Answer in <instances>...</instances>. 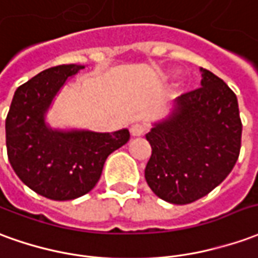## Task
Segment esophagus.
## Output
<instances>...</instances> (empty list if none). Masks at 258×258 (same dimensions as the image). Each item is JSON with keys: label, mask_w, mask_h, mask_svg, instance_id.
I'll list each match as a JSON object with an SVG mask.
<instances>
[{"label": "esophagus", "mask_w": 258, "mask_h": 258, "mask_svg": "<svg viewBox=\"0 0 258 258\" xmlns=\"http://www.w3.org/2000/svg\"><path fill=\"white\" fill-rule=\"evenodd\" d=\"M131 134L134 135V137H140V135H142L145 131H147V127L144 125V124H140V123H135L131 125Z\"/></svg>", "instance_id": "esophagus-1"}]
</instances>
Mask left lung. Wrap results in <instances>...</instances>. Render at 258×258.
I'll list each match as a JSON object with an SVG mask.
<instances>
[{"mask_svg": "<svg viewBox=\"0 0 258 258\" xmlns=\"http://www.w3.org/2000/svg\"><path fill=\"white\" fill-rule=\"evenodd\" d=\"M201 88L174 100L169 118L147 134L152 154L145 180L162 200L190 204L232 172L242 147V120L235 92L203 70Z\"/></svg>", "mask_w": 258, "mask_h": 258, "instance_id": "8db88e82", "label": "left lung"}]
</instances>
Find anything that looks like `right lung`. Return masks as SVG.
I'll return each mask as SVG.
<instances>
[{"label":"right lung","instance_id":"obj_1","mask_svg":"<svg viewBox=\"0 0 258 258\" xmlns=\"http://www.w3.org/2000/svg\"><path fill=\"white\" fill-rule=\"evenodd\" d=\"M84 66L51 67L15 91L5 120L7 152L16 176L29 188L54 201L74 200L96 185L107 156L130 140L116 133L55 131L44 123L51 100Z\"/></svg>","mask_w":258,"mask_h":258}]
</instances>
